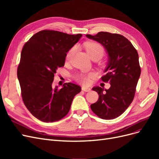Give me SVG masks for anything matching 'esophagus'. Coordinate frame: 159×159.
Returning <instances> with one entry per match:
<instances>
[{"instance_id":"1","label":"esophagus","mask_w":159,"mask_h":159,"mask_svg":"<svg viewBox=\"0 0 159 159\" xmlns=\"http://www.w3.org/2000/svg\"><path fill=\"white\" fill-rule=\"evenodd\" d=\"M81 89L84 91H85V92H88V91H91L90 88H85V87H82L81 88Z\"/></svg>"}]
</instances>
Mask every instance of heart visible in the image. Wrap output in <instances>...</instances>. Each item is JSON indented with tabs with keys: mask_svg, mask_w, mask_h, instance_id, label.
<instances>
[{
	"mask_svg": "<svg viewBox=\"0 0 159 159\" xmlns=\"http://www.w3.org/2000/svg\"><path fill=\"white\" fill-rule=\"evenodd\" d=\"M84 46L91 58L100 59L102 58L103 56L104 55L105 50H104L103 47L98 42H91V41L87 42L84 44ZM75 49H76L75 47L73 46L68 51V52L66 53V61H68L71 60V59L72 58V57H73L74 53L75 52ZM89 78H90V75L85 73H81L78 75H77L75 77L77 81L85 85L88 84L89 83Z\"/></svg>",
	"mask_w": 159,
	"mask_h": 159,
	"instance_id": "obj_1",
	"label": "heart"
}]
</instances>
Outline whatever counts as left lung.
Wrapping results in <instances>:
<instances>
[{
  "label": "left lung",
  "mask_w": 159,
  "mask_h": 159,
  "mask_svg": "<svg viewBox=\"0 0 159 159\" xmlns=\"http://www.w3.org/2000/svg\"><path fill=\"white\" fill-rule=\"evenodd\" d=\"M88 38L98 41L106 49L109 56L105 75L102 80L110 83L109 89L95 87L99 99L91 105L92 111L103 119H113L123 114L133 102L141 75L139 55L131 42L125 36L100 32ZM105 91L104 92V91Z\"/></svg>",
  "instance_id": "1"
}]
</instances>
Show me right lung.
Listing matches in <instances>:
<instances>
[{"mask_svg": "<svg viewBox=\"0 0 159 159\" xmlns=\"http://www.w3.org/2000/svg\"><path fill=\"white\" fill-rule=\"evenodd\" d=\"M82 34H68L44 30L33 35L24 45L17 76L23 102L40 121L54 122L68 113L74 96L80 86L66 83L54 88L52 83L57 68L65 64L66 53Z\"/></svg>", "mask_w": 159, "mask_h": 159, "instance_id": "obj_1", "label": "right lung"}]
</instances>
